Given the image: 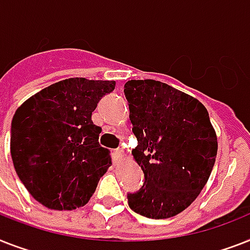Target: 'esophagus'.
I'll return each mask as SVG.
<instances>
[{"instance_id":"34e87169","label":"esophagus","mask_w":250,"mask_h":250,"mask_svg":"<svg viewBox=\"0 0 250 250\" xmlns=\"http://www.w3.org/2000/svg\"><path fill=\"white\" fill-rule=\"evenodd\" d=\"M115 155H117V158H118L119 160H123L125 158V150H123V149H118V150H117V151H115Z\"/></svg>"}]
</instances>
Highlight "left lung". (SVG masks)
I'll return each instance as SVG.
<instances>
[{"mask_svg": "<svg viewBox=\"0 0 250 250\" xmlns=\"http://www.w3.org/2000/svg\"><path fill=\"white\" fill-rule=\"evenodd\" d=\"M125 95L139 143L132 155L145 174L127 195L129 208L154 220L176 216L198 198L216 162L209 114L195 97L154 79H131Z\"/></svg>", "mask_w": 250, "mask_h": 250, "instance_id": "8db88e82", "label": "left lung"}]
</instances>
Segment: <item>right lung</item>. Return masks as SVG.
Segmentation results:
<instances>
[{
  "mask_svg": "<svg viewBox=\"0 0 250 250\" xmlns=\"http://www.w3.org/2000/svg\"><path fill=\"white\" fill-rule=\"evenodd\" d=\"M114 81L69 78L29 97L11 122L10 151L20 181L37 202L55 210L88 203L111 166L101 147L92 111Z\"/></svg>",
  "mask_w": 250,
  "mask_h": 250,
  "instance_id": "1",
  "label": "right lung"
}]
</instances>
